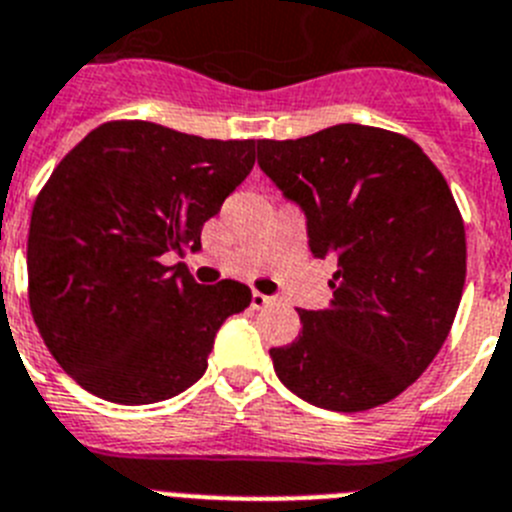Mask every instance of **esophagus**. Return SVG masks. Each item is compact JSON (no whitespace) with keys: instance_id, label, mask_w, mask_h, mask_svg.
<instances>
[{"instance_id":"obj_1","label":"esophagus","mask_w":512,"mask_h":512,"mask_svg":"<svg viewBox=\"0 0 512 512\" xmlns=\"http://www.w3.org/2000/svg\"><path fill=\"white\" fill-rule=\"evenodd\" d=\"M272 303H274V298H269V295H264V292H256V290L251 292V305L256 310L266 308V305H272Z\"/></svg>"}]
</instances>
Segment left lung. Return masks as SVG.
<instances>
[{"mask_svg": "<svg viewBox=\"0 0 512 512\" xmlns=\"http://www.w3.org/2000/svg\"><path fill=\"white\" fill-rule=\"evenodd\" d=\"M256 150L305 214L310 253L336 261L329 308L298 310V339L269 349L274 373L331 412L396 399L435 360L464 292V220L443 173L412 139L362 124Z\"/></svg>", "mask_w": 512, "mask_h": 512, "instance_id": "left-lung-1", "label": "left lung"}]
</instances>
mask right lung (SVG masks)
I'll return each mask as SVG.
<instances>
[{"label":"right lung","mask_w":512,"mask_h":512,"mask_svg":"<svg viewBox=\"0 0 512 512\" xmlns=\"http://www.w3.org/2000/svg\"><path fill=\"white\" fill-rule=\"evenodd\" d=\"M256 142L113 121L69 152L30 214V310L48 352L113 404L173 399L207 370L227 316L251 305L233 279L199 285L168 253L196 248L253 168Z\"/></svg>","instance_id":"obj_1"}]
</instances>
